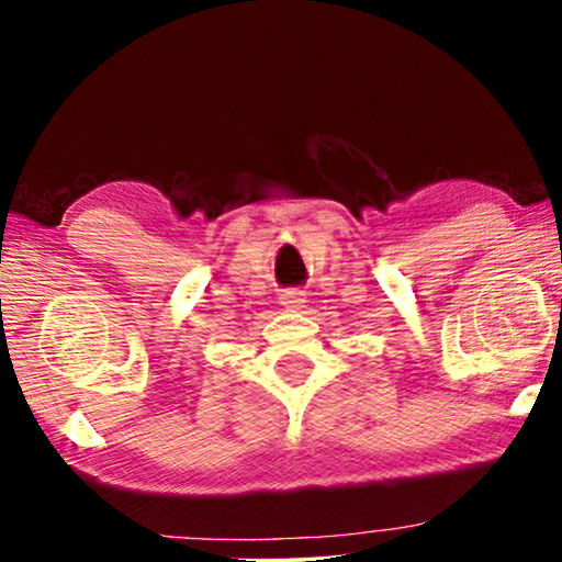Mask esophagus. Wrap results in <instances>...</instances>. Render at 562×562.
Returning <instances> with one entry per match:
<instances>
[{
	"label": "esophagus",
	"instance_id": "obj_1",
	"mask_svg": "<svg viewBox=\"0 0 562 562\" xmlns=\"http://www.w3.org/2000/svg\"><path fill=\"white\" fill-rule=\"evenodd\" d=\"M304 302H307V297H304V290H297V288H290L280 294V304L288 310H300V307H304Z\"/></svg>",
	"mask_w": 562,
	"mask_h": 562
}]
</instances>
